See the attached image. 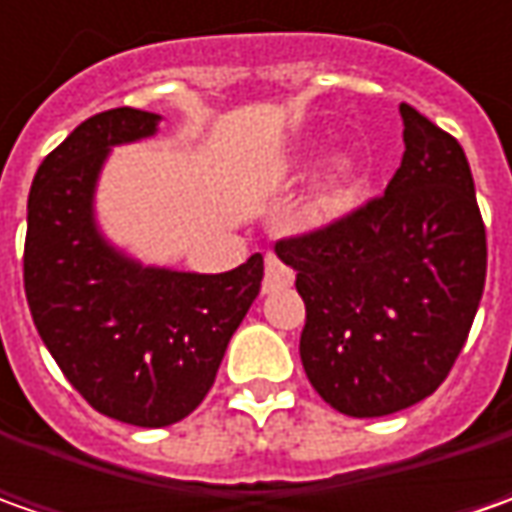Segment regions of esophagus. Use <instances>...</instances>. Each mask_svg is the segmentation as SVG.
Wrapping results in <instances>:
<instances>
[{
	"mask_svg": "<svg viewBox=\"0 0 512 512\" xmlns=\"http://www.w3.org/2000/svg\"><path fill=\"white\" fill-rule=\"evenodd\" d=\"M293 285V270L279 259V256H267L265 259V282H262V293H279L285 287Z\"/></svg>",
	"mask_w": 512,
	"mask_h": 512,
	"instance_id": "1",
	"label": "esophagus"
}]
</instances>
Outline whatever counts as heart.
Wrapping results in <instances>:
<instances>
[{
  "label": "heart",
  "mask_w": 512,
  "mask_h": 512,
  "mask_svg": "<svg viewBox=\"0 0 512 512\" xmlns=\"http://www.w3.org/2000/svg\"><path fill=\"white\" fill-rule=\"evenodd\" d=\"M367 185H370V173L364 162L353 156H339L310 187V193L305 196V216L313 225L339 222L362 205Z\"/></svg>",
  "instance_id": "b5f03b06"
}]
</instances>
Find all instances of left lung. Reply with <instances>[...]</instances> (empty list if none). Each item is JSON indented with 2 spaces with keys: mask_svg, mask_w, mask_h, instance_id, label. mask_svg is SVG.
<instances>
[{
  "mask_svg": "<svg viewBox=\"0 0 512 512\" xmlns=\"http://www.w3.org/2000/svg\"><path fill=\"white\" fill-rule=\"evenodd\" d=\"M402 168L350 216L276 242L305 299L302 364L333 410L356 419L427 399L479 310L487 236L462 145L416 108Z\"/></svg>",
  "mask_w": 512,
  "mask_h": 512,
  "instance_id": "left-lung-1",
  "label": "left lung"
}]
</instances>
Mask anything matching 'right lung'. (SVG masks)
Returning <instances> with one entry per match:
<instances>
[{"label":"right lung","mask_w":512,"mask_h":512,"mask_svg":"<svg viewBox=\"0 0 512 512\" xmlns=\"http://www.w3.org/2000/svg\"><path fill=\"white\" fill-rule=\"evenodd\" d=\"M159 122L136 108L90 116L45 156L28 196L33 325L93 410L136 427H168L202 404L265 276L262 253L227 273H182L139 265L99 233L93 193L110 148Z\"/></svg>","instance_id":"right-lung-1"}]
</instances>
